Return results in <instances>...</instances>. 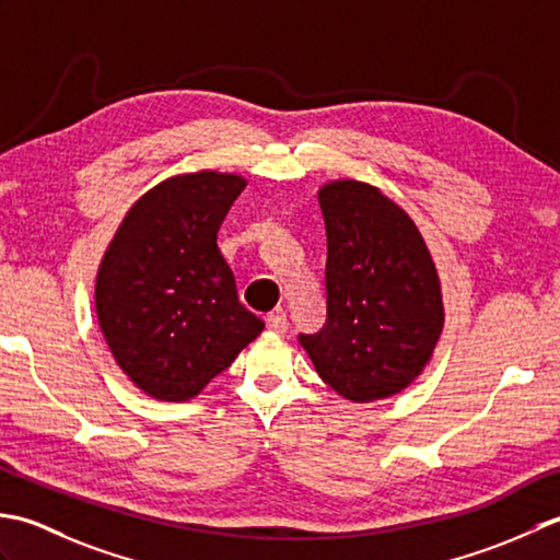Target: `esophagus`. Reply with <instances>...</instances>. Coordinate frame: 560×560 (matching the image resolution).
Masks as SVG:
<instances>
[{
    "label": "esophagus",
    "instance_id": "obj_1",
    "mask_svg": "<svg viewBox=\"0 0 560 560\" xmlns=\"http://www.w3.org/2000/svg\"><path fill=\"white\" fill-rule=\"evenodd\" d=\"M266 326H268V330H272V334H278V336H284V334H288V328H290L288 316H284L282 312L268 314L266 316Z\"/></svg>",
    "mask_w": 560,
    "mask_h": 560
}]
</instances>
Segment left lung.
<instances>
[{
	"label": "left lung",
	"mask_w": 560,
	"mask_h": 560,
	"mask_svg": "<svg viewBox=\"0 0 560 560\" xmlns=\"http://www.w3.org/2000/svg\"><path fill=\"white\" fill-rule=\"evenodd\" d=\"M326 224V324L300 346L352 404L413 384L444 326L442 284L423 234L380 188L355 178L318 188Z\"/></svg>",
	"instance_id": "obj_1"
}]
</instances>
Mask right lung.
<instances>
[{
	"label": "right lung",
	"instance_id": "add662e5",
	"mask_svg": "<svg viewBox=\"0 0 560 560\" xmlns=\"http://www.w3.org/2000/svg\"><path fill=\"white\" fill-rule=\"evenodd\" d=\"M244 188V176L212 168L164 178L132 202L101 258V334L125 376L156 401L196 398L264 330L217 246Z\"/></svg>",
	"mask_w": 560,
	"mask_h": 560
}]
</instances>
